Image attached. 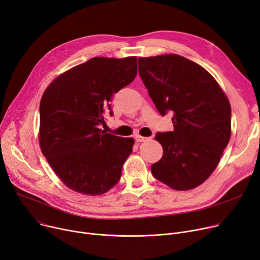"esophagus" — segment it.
Masks as SVG:
<instances>
[{"label": "esophagus", "mask_w": 260, "mask_h": 260, "mask_svg": "<svg viewBox=\"0 0 260 260\" xmlns=\"http://www.w3.org/2000/svg\"><path fill=\"white\" fill-rule=\"evenodd\" d=\"M149 139H150V137H145V136H141V135H136V136H135L136 142H140V143L146 142V141H148Z\"/></svg>", "instance_id": "1"}]
</instances>
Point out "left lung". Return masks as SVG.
Here are the masks:
<instances>
[{
	"label": "left lung",
	"instance_id": "left-lung-1",
	"mask_svg": "<svg viewBox=\"0 0 260 260\" xmlns=\"http://www.w3.org/2000/svg\"><path fill=\"white\" fill-rule=\"evenodd\" d=\"M139 72L158 112H173V131L155 135L164 153L152 174L174 190L198 187L230 141L228 98L205 68L177 54L140 57Z\"/></svg>",
	"mask_w": 260,
	"mask_h": 260
}]
</instances>
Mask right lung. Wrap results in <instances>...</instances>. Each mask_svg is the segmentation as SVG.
<instances>
[{
  "mask_svg": "<svg viewBox=\"0 0 260 260\" xmlns=\"http://www.w3.org/2000/svg\"><path fill=\"white\" fill-rule=\"evenodd\" d=\"M137 58L93 57L60 74L40 104V145L55 174L71 190L101 195L120 178L133 139L100 129L113 115L114 93L133 82Z\"/></svg>",
  "mask_w": 260,
  "mask_h": 260,
  "instance_id": "1",
  "label": "right lung"
}]
</instances>
